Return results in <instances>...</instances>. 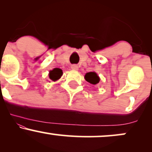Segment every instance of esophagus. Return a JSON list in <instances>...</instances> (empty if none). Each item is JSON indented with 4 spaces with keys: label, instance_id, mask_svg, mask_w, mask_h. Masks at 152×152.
Segmentation results:
<instances>
[{
    "label": "esophagus",
    "instance_id": "obj_1",
    "mask_svg": "<svg viewBox=\"0 0 152 152\" xmlns=\"http://www.w3.org/2000/svg\"><path fill=\"white\" fill-rule=\"evenodd\" d=\"M71 68L73 69V70H78V66L76 65V64H74V65H71Z\"/></svg>",
    "mask_w": 152,
    "mask_h": 152
}]
</instances>
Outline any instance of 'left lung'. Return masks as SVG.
<instances>
[{
  "label": "left lung",
  "mask_w": 152,
  "mask_h": 152,
  "mask_svg": "<svg viewBox=\"0 0 152 152\" xmlns=\"http://www.w3.org/2000/svg\"><path fill=\"white\" fill-rule=\"evenodd\" d=\"M85 79L89 82L91 84H96L98 83L100 79L95 72H88L85 75Z\"/></svg>",
  "instance_id": "obj_1"
}]
</instances>
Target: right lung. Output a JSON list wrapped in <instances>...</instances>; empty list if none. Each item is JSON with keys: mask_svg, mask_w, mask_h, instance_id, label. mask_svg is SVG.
<instances>
[{"mask_svg": "<svg viewBox=\"0 0 152 152\" xmlns=\"http://www.w3.org/2000/svg\"><path fill=\"white\" fill-rule=\"evenodd\" d=\"M63 71L61 69H58V68H56V69H53L52 71H50L49 72V78L50 80L53 81H56L58 80L62 76Z\"/></svg>", "mask_w": 152, "mask_h": 152, "instance_id": "add662e5", "label": "right lung"}]
</instances>
